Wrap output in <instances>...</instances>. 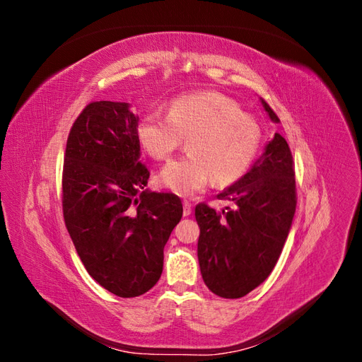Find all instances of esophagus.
<instances>
[{
    "instance_id": "34e87169",
    "label": "esophagus",
    "mask_w": 362,
    "mask_h": 362,
    "mask_svg": "<svg viewBox=\"0 0 362 362\" xmlns=\"http://www.w3.org/2000/svg\"><path fill=\"white\" fill-rule=\"evenodd\" d=\"M182 206H184V211H182V214H184V217H187V216H190L192 214V204L189 202V201H182Z\"/></svg>"
}]
</instances>
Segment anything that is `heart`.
Returning a JSON list of instances; mask_svg holds the SVG:
<instances>
[{
  "label": "heart",
  "mask_w": 362,
  "mask_h": 362,
  "mask_svg": "<svg viewBox=\"0 0 362 362\" xmlns=\"http://www.w3.org/2000/svg\"><path fill=\"white\" fill-rule=\"evenodd\" d=\"M137 140L157 161L169 160L185 137L189 154L170 161L158 175L160 182L178 194L237 181L249 169L261 144V127L240 104L218 92L184 95L169 112L160 108L140 117Z\"/></svg>",
  "instance_id": "1"
}]
</instances>
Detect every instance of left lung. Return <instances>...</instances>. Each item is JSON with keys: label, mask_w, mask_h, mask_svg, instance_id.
<instances>
[{"label": "left lung", "mask_w": 362, "mask_h": 362, "mask_svg": "<svg viewBox=\"0 0 362 362\" xmlns=\"http://www.w3.org/2000/svg\"><path fill=\"white\" fill-rule=\"evenodd\" d=\"M273 122L279 117L261 100ZM217 199L194 208L201 234L198 259L205 286L225 299H238L264 282L276 266L296 211L294 161L287 140L275 134L250 170Z\"/></svg>", "instance_id": "1"}]
</instances>
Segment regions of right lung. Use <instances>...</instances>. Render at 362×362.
<instances>
[{
  "label": "right lung",
  "mask_w": 362,
  "mask_h": 362,
  "mask_svg": "<svg viewBox=\"0 0 362 362\" xmlns=\"http://www.w3.org/2000/svg\"><path fill=\"white\" fill-rule=\"evenodd\" d=\"M139 116L128 103L87 104L69 131L62 177L68 233L89 275L119 298L156 286L163 249L182 217L177 194L145 190Z\"/></svg>",
  "instance_id": "1"
}]
</instances>
